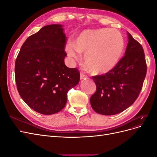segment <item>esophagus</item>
I'll return each mask as SVG.
<instances>
[{"instance_id": "1", "label": "esophagus", "mask_w": 157, "mask_h": 157, "mask_svg": "<svg viewBox=\"0 0 157 157\" xmlns=\"http://www.w3.org/2000/svg\"><path fill=\"white\" fill-rule=\"evenodd\" d=\"M80 79H81V80H82V79H85L86 78H87V76H86V75H84V73H80Z\"/></svg>"}]
</instances>
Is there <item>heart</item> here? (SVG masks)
<instances>
[{
	"instance_id": "obj_1",
	"label": "heart",
	"mask_w": 157,
	"mask_h": 157,
	"mask_svg": "<svg viewBox=\"0 0 157 157\" xmlns=\"http://www.w3.org/2000/svg\"><path fill=\"white\" fill-rule=\"evenodd\" d=\"M125 47L124 39L120 31L109 28L82 31L75 39V44L66 47L68 55L78 59L84 54V63L94 75H103L115 69L122 58Z\"/></svg>"
}]
</instances>
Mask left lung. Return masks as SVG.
<instances>
[{
  "label": "left lung",
  "mask_w": 157,
  "mask_h": 157,
  "mask_svg": "<svg viewBox=\"0 0 157 157\" xmlns=\"http://www.w3.org/2000/svg\"><path fill=\"white\" fill-rule=\"evenodd\" d=\"M128 43L124 56L111 72L92 77L96 91L90 104L103 115L120 113L131 106L138 97L147 73L143 47L128 33Z\"/></svg>",
  "instance_id": "obj_1"
}]
</instances>
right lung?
<instances>
[{"mask_svg": "<svg viewBox=\"0 0 157 157\" xmlns=\"http://www.w3.org/2000/svg\"><path fill=\"white\" fill-rule=\"evenodd\" d=\"M63 30L59 24L41 28L26 39L16 60L19 94L28 106L42 115L62 110L69 90L80 80L78 69L65 65L67 38Z\"/></svg>", "mask_w": 157, "mask_h": 157, "instance_id": "1", "label": "right lung"}]
</instances>
